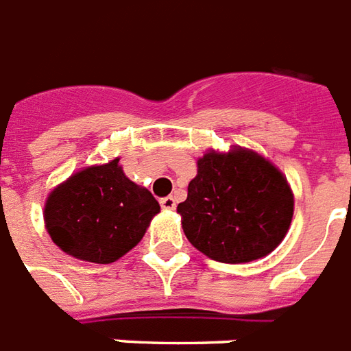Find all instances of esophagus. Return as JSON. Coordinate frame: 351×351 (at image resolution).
Wrapping results in <instances>:
<instances>
[{
  "label": "esophagus",
  "instance_id": "obj_1",
  "mask_svg": "<svg viewBox=\"0 0 351 351\" xmlns=\"http://www.w3.org/2000/svg\"><path fill=\"white\" fill-rule=\"evenodd\" d=\"M159 203H161V208H165V210L176 208V199H173L172 195H168V197H162Z\"/></svg>",
  "mask_w": 351,
  "mask_h": 351
}]
</instances>
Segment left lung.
<instances>
[{"instance_id":"8db88e82","label":"left lung","mask_w":351,"mask_h":351,"mask_svg":"<svg viewBox=\"0 0 351 351\" xmlns=\"http://www.w3.org/2000/svg\"><path fill=\"white\" fill-rule=\"evenodd\" d=\"M186 239L219 263H250L274 252L293 215L287 178L248 148L197 159L189 197L178 204Z\"/></svg>"}]
</instances>
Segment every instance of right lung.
Returning a JSON list of instances; mask_svg holds the SVG:
<instances>
[{
  "instance_id": "1",
  "label": "right lung",
  "mask_w": 351,
  "mask_h": 351,
  "mask_svg": "<svg viewBox=\"0 0 351 351\" xmlns=\"http://www.w3.org/2000/svg\"><path fill=\"white\" fill-rule=\"evenodd\" d=\"M159 210L152 193L125 176L119 159H112L83 168L56 186L43 217L47 232L64 254L108 265L143 239Z\"/></svg>"
}]
</instances>
